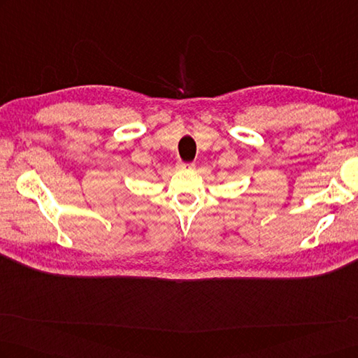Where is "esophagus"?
I'll return each mask as SVG.
<instances>
[{"instance_id": "34e87169", "label": "esophagus", "mask_w": 358, "mask_h": 358, "mask_svg": "<svg viewBox=\"0 0 358 358\" xmlns=\"http://www.w3.org/2000/svg\"><path fill=\"white\" fill-rule=\"evenodd\" d=\"M196 167L194 162H178V169H182V170H193Z\"/></svg>"}]
</instances>
